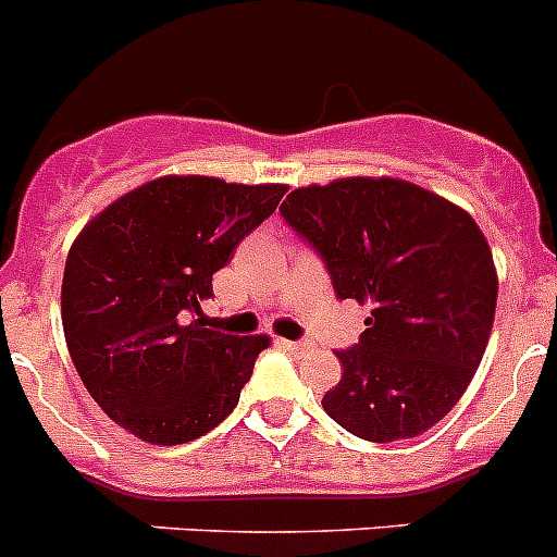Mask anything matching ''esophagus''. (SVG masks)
Returning a JSON list of instances; mask_svg holds the SVG:
<instances>
[{
    "mask_svg": "<svg viewBox=\"0 0 557 557\" xmlns=\"http://www.w3.org/2000/svg\"><path fill=\"white\" fill-rule=\"evenodd\" d=\"M282 345L287 350H293V354H309L314 348L309 339H282Z\"/></svg>",
    "mask_w": 557,
    "mask_h": 557,
    "instance_id": "obj_1",
    "label": "esophagus"
}]
</instances>
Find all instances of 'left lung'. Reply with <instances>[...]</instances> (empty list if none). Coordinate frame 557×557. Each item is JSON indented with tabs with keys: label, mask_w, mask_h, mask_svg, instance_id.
<instances>
[{
	"label": "left lung",
	"mask_w": 557,
	"mask_h": 557,
	"mask_svg": "<svg viewBox=\"0 0 557 557\" xmlns=\"http://www.w3.org/2000/svg\"><path fill=\"white\" fill-rule=\"evenodd\" d=\"M282 218L331 275L339 300L372 306L323 408L367 442L420 436L475 375L497 306V273L478 223L400 178L300 187Z\"/></svg>",
	"instance_id": "1"
}]
</instances>
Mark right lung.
Masks as SVG:
<instances>
[{"instance_id":"1","label":"right lung","mask_w":557,"mask_h":557,"mask_svg":"<svg viewBox=\"0 0 557 557\" xmlns=\"http://www.w3.org/2000/svg\"><path fill=\"white\" fill-rule=\"evenodd\" d=\"M284 193L162 176L110 203L71 245L65 345L101 411L143 442L185 445L237 406L268 336L223 334L190 318Z\"/></svg>"}]
</instances>
